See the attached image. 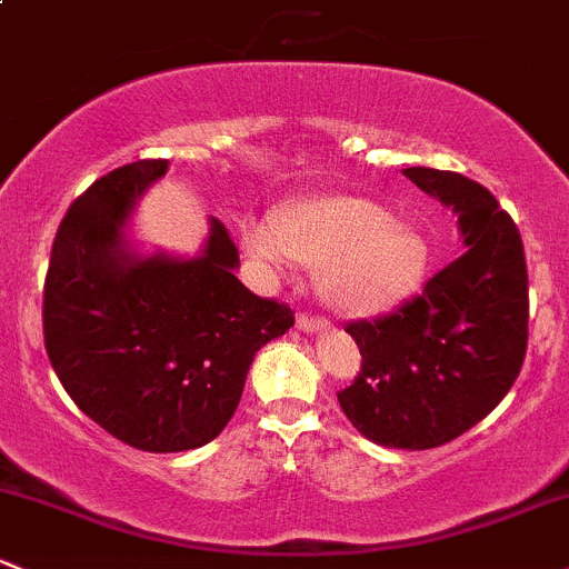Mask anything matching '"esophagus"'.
<instances>
[{
  "label": "esophagus",
  "instance_id": "esophagus-1",
  "mask_svg": "<svg viewBox=\"0 0 569 569\" xmlns=\"http://www.w3.org/2000/svg\"><path fill=\"white\" fill-rule=\"evenodd\" d=\"M296 326L301 328L303 333H326L331 331V322L326 317H315V315H298Z\"/></svg>",
  "mask_w": 569,
  "mask_h": 569
}]
</instances>
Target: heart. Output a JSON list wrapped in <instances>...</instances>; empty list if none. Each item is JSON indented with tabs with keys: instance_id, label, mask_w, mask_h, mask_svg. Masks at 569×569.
Listing matches in <instances>:
<instances>
[{
	"instance_id": "b5f03b06",
	"label": "heart",
	"mask_w": 569,
	"mask_h": 569,
	"mask_svg": "<svg viewBox=\"0 0 569 569\" xmlns=\"http://www.w3.org/2000/svg\"><path fill=\"white\" fill-rule=\"evenodd\" d=\"M247 249L262 262L322 271V296L345 315H377L405 301L429 271L426 236L375 200L322 194L292 206L279 219L252 222Z\"/></svg>"
}]
</instances>
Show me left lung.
<instances>
[{
  "mask_svg": "<svg viewBox=\"0 0 569 569\" xmlns=\"http://www.w3.org/2000/svg\"><path fill=\"white\" fill-rule=\"evenodd\" d=\"M456 211L467 252L380 320L347 326L360 371L339 405L382 448L429 450L480 423L516 382L529 339V279L510 213L478 181L401 170Z\"/></svg>",
  "mask_w": 569,
  "mask_h": 569,
  "instance_id": "8db88e82",
  "label": "left lung"
}]
</instances>
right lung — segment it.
<instances>
[{"instance_id":"right-lung-1","label":"right lung","mask_w":569,"mask_h":569,"mask_svg":"<svg viewBox=\"0 0 569 569\" xmlns=\"http://www.w3.org/2000/svg\"><path fill=\"white\" fill-rule=\"evenodd\" d=\"M164 170L168 160H138L76 198L42 290L59 382L97 426L146 453L211 442L233 418L254 352L296 322L287 303L238 282V249L219 219L198 258L132 249L130 213Z\"/></svg>"}]
</instances>
